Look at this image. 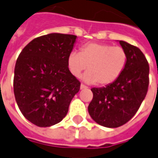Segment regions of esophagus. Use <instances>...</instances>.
I'll return each instance as SVG.
<instances>
[{"instance_id": "34e87169", "label": "esophagus", "mask_w": 158, "mask_h": 158, "mask_svg": "<svg viewBox=\"0 0 158 158\" xmlns=\"http://www.w3.org/2000/svg\"><path fill=\"white\" fill-rule=\"evenodd\" d=\"M80 88L81 89H86V88H87V86H86V85H84V84H81V86H80Z\"/></svg>"}]
</instances>
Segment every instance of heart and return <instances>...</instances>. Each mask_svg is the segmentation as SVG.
Segmentation results:
<instances>
[{
    "label": "heart",
    "mask_w": 158,
    "mask_h": 158,
    "mask_svg": "<svg viewBox=\"0 0 158 158\" xmlns=\"http://www.w3.org/2000/svg\"><path fill=\"white\" fill-rule=\"evenodd\" d=\"M128 61L127 52L120 46L100 42L84 44L79 52H72L67 57V67L76 77L87 69L83 79L87 83L106 86L114 82L124 72Z\"/></svg>",
    "instance_id": "heart-1"
}]
</instances>
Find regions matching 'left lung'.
Here are the masks:
<instances>
[{"label": "left lung", "mask_w": 158, "mask_h": 158, "mask_svg": "<svg viewBox=\"0 0 158 158\" xmlns=\"http://www.w3.org/2000/svg\"><path fill=\"white\" fill-rule=\"evenodd\" d=\"M127 52L124 72L105 87L92 88L93 98L88 106L95 122L106 127H118L134 117L146 97L149 86V65L138 47L120 41Z\"/></svg>", "instance_id": "8db88e82"}]
</instances>
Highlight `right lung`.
Masks as SVG:
<instances>
[{
  "label": "right lung",
  "instance_id": "1",
  "mask_svg": "<svg viewBox=\"0 0 158 158\" xmlns=\"http://www.w3.org/2000/svg\"><path fill=\"white\" fill-rule=\"evenodd\" d=\"M77 35L51 33L33 39L16 60L13 89L21 113L47 127L66 117L81 82L70 73L67 57Z\"/></svg>",
  "mask_w": 158,
  "mask_h": 158
}]
</instances>
